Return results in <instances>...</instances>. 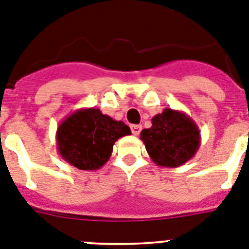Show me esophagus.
Listing matches in <instances>:
<instances>
[{"label": "esophagus", "mask_w": 249, "mask_h": 249, "mask_svg": "<svg viewBox=\"0 0 249 249\" xmlns=\"http://www.w3.org/2000/svg\"><path fill=\"white\" fill-rule=\"evenodd\" d=\"M131 131H132V133H133V135L138 136V135H140V132L142 131V126H141V124H132Z\"/></svg>", "instance_id": "obj_1"}]
</instances>
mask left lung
Returning <instances> with one entry per match:
<instances>
[{"label":"left lung","instance_id":"obj_1","mask_svg":"<svg viewBox=\"0 0 249 249\" xmlns=\"http://www.w3.org/2000/svg\"><path fill=\"white\" fill-rule=\"evenodd\" d=\"M147 153L160 167L183 166L201 146V131L184 112L164 108L152 118V126L141 132Z\"/></svg>","mask_w":249,"mask_h":249}]
</instances>
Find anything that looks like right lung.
Instances as JSON below:
<instances>
[{
  "mask_svg": "<svg viewBox=\"0 0 249 249\" xmlns=\"http://www.w3.org/2000/svg\"><path fill=\"white\" fill-rule=\"evenodd\" d=\"M131 135L122 121H116L98 108H80L59 123L57 151L71 166L82 171H97L105 166L114 142Z\"/></svg>",
  "mask_w": 249,
  "mask_h": 249,
  "instance_id": "right-lung-1",
  "label": "right lung"
}]
</instances>
